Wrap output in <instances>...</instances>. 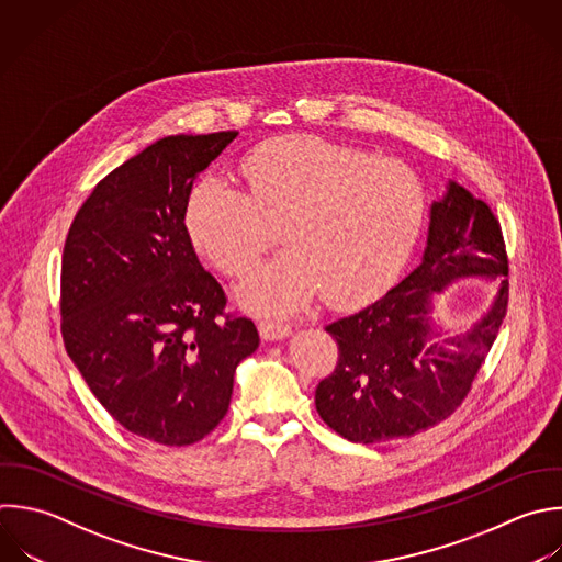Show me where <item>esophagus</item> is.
Masks as SVG:
<instances>
[{"label":"esophagus","instance_id":"obj_1","mask_svg":"<svg viewBox=\"0 0 562 562\" xmlns=\"http://www.w3.org/2000/svg\"><path fill=\"white\" fill-rule=\"evenodd\" d=\"M259 331L266 340H277V338H283L290 334V325L281 318H274V316H263L259 321Z\"/></svg>","mask_w":562,"mask_h":562}]
</instances>
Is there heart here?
<instances>
[{
    "instance_id": "1",
    "label": "heart",
    "mask_w": 562,
    "mask_h": 562,
    "mask_svg": "<svg viewBox=\"0 0 562 562\" xmlns=\"http://www.w3.org/2000/svg\"><path fill=\"white\" fill-rule=\"evenodd\" d=\"M246 189L206 176L191 193L195 244L235 279L248 277L279 239L288 250L244 288L248 303L294 310L318 292L349 303L380 288L408 257L426 198L395 158L318 136H283L241 160Z\"/></svg>"
}]
</instances>
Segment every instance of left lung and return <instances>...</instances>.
<instances>
[{"label":"left lung","instance_id":"obj_1","mask_svg":"<svg viewBox=\"0 0 562 562\" xmlns=\"http://www.w3.org/2000/svg\"><path fill=\"white\" fill-rule=\"evenodd\" d=\"M468 274L507 277V252L492 209L450 182L446 198L430 206L422 263L375 303L325 325L338 342V362L316 386V411L331 430L378 443L422 432L461 406L509 296L503 279L470 331L439 340L428 318L430 296Z\"/></svg>","mask_w":562,"mask_h":562}]
</instances>
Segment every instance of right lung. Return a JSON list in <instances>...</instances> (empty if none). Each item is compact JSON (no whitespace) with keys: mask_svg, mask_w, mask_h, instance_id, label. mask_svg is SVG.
<instances>
[{"mask_svg":"<svg viewBox=\"0 0 562 562\" xmlns=\"http://www.w3.org/2000/svg\"><path fill=\"white\" fill-rule=\"evenodd\" d=\"M235 136L149 145L94 187L64 246L68 356L123 428L165 446L195 443L224 419L235 369L259 347L184 224L195 176Z\"/></svg>","mask_w":562,"mask_h":562,"instance_id":"add662e5","label":"right lung"}]
</instances>
